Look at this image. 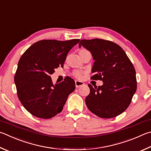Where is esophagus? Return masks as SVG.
Returning a JSON list of instances; mask_svg holds the SVG:
<instances>
[{
	"label": "esophagus",
	"instance_id": "1",
	"mask_svg": "<svg viewBox=\"0 0 151 151\" xmlns=\"http://www.w3.org/2000/svg\"><path fill=\"white\" fill-rule=\"evenodd\" d=\"M84 84V83L82 81H75V86H76V88H78L80 86H83Z\"/></svg>",
	"mask_w": 151,
	"mask_h": 151
}]
</instances>
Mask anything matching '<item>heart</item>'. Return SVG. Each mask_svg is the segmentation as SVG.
I'll return each instance as SVG.
<instances>
[{
  "label": "heart",
  "mask_w": 151,
  "mask_h": 151,
  "mask_svg": "<svg viewBox=\"0 0 151 151\" xmlns=\"http://www.w3.org/2000/svg\"><path fill=\"white\" fill-rule=\"evenodd\" d=\"M85 51H86V50H85V49H82V50L80 51V52ZM73 75H75V76H76V77L79 78V77H81V73L79 72V71H75L73 73Z\"/></svg>",
  "instance_id": "1"
}]
</instances>
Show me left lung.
<instances>
[{
  "label": "left lung",
  "mask_w": 151,
  "mask_h": 151,
  "mask_svg": "<svg viewBox=\"0 0 151 151\" xmlns=\"http://www.w3.org/2000/svg\"><path fill=\"white\" fill-rule=\"evenodd\" d=\"M91 53L94 65L91 78L103 85L93 88L85 100L89 110L102 118H112L122 114L137 90L136 73L123 49L116 43L102 39L82 40L78 44Z\"/></svg>",
  "instance_id": "8db88e82"
}]
</instances>
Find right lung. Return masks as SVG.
Masks as SVG:
<instances>
[{
    "mask_svg": "<svg viewBox=\"0 0 151 151\" xmlns=\"http://www.w3.org/2000/svg\"><path fill=\"white\" fill-rule=\"evenodd\" d=\"M80 40H41L24 52L19 60L14 83L19 100L27 111L39 118L49 119L61 112L75 82L67 76L54 84L50 75L63 67L67 54Z\"/></svg>",
    "mask_w": 151,
    "mask_h": 151,
    "instance_id": "obj_1",
    "label": "right lung"
}]
</instances>
